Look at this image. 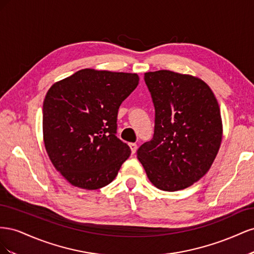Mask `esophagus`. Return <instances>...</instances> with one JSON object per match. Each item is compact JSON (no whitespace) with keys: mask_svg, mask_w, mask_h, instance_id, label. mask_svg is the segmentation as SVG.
<instances>
[{"mask_svg":"<svg viewBox=\"0 0 254 254\" xmlns=\"http://www.w3.org/2000/svg\"><path fill=\"white\" fill-rule=\"evenodd\" d=\"M129 147H130V149H131L132 155H133V153H135L136 148H137V146H136L135 143H129Z\"/></svg>","mask_w":254,"mask_h":254,"instance_id":"34e87169","label":"esophagus"}]
</instances>
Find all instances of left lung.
<instances>
[{
	"mask_svg": "<svg viewBox=\"0 0 254 254\" xmlns=\"http://www.w3.org/2000/svg\"><path fill=\"white\" fill-rule=\"evenodd\" d=\"M144 79L155 106V133L136 151L149 181L176 191L210 170L220 147L222 122L211 88L200 78L168 70Z\"/></svg>",
	"mask_w": 254,
	"mask_h": 254,
	"instance_id": "1",
	"label": "left lung"
}]
</instances>
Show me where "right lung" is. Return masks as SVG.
<instances>
[{
	"instance_id": "obj_1",
	"label": "right lung",
	"mask_w": 254,
	"mask_h": 254,
	"mask_svg": "<svg viewBox=\"0 0 254 254\" xmlns=\"http://www.w3.org/2000/svg\"><path fill=\"white\" fill-rule=\"evenodd\" d=\"M139 75L83 68L55 82L43 102V141L54 167L76 188L98 190L131 153L117 136L121 104Z\"/></svg>"
}]
</instances>
